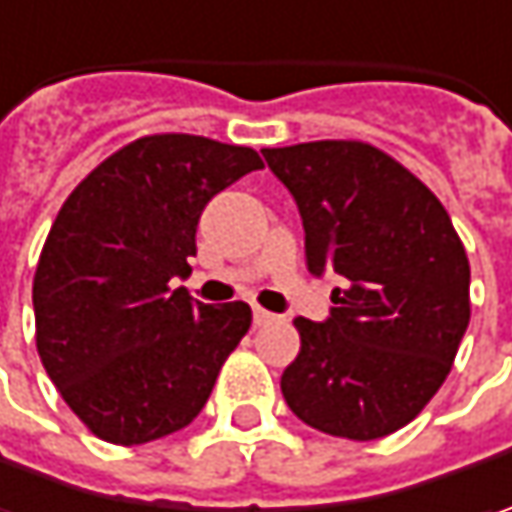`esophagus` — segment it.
I'll return each mask as SVG.
<instances>
[{
	"instance_id": "34e87169",
	"label": "esophagus",
	"mask_w": 512,
	"mask_h": 512,
	"mask_svg": "<svg viewBox=\"0 0 512 512\" xmlns=\"http://www.w3.org/2000/svg\"><path fill=\"white\" fill-rule=\"evenodd\" d=\"M252 318H255V326H266V323L275 321V315H272V312H266V309H260V306L252 309Z\"/></svg>"
}]
</instances>
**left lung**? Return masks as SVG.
Masks as SVG:
<instances>
[{"mask_svg":"<svg viewBox=\"0 0 512 512\" xmlns=\"http://www.w3.org/2000/svg\"><path fill=\"white\" fill-rule=\"evenodd\" d=\"M298 203L306 269L332 272L323 323L295 318L289 410L321 433L372 441L430 404L470 323V263L441 200L381 148L318 140L263 148Z\"/></svg>","mask_w":512,"mask_h":512,"instance_id":"1","label":"left lung"}]
</instances>
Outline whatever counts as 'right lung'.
I'll return each instance as SVG.
<instances>
[{"label": "right lung", "mask_w": 512, "mask_h": 512, "mask_svg": "<svg viewBox=\"0 0 512 512\" xmlns=\"http://www.w3.org/2000/svg\"><path fill=\"white\" fill-rule=\"evenodd\" d=\"M257 168L246 145L151 134L62 203L36 263V349L102 441L134 447L189 427L249 332V303L206 306L168 283L191 272L206 203Z\"/></svg>", "instance_id": "1"}]
</instances>
